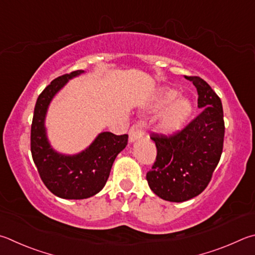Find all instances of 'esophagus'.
<instances>
[{
  "label": "esophagus",
  "mask_w": 255,
  "mask_h": 255,
  "mask_svg": "<svg viewBox=\"0 0 255 255\" xmlns=\"http://www.w3.org/2000/svg\"><path fill=\"white\" fill-rule=\"evenodd\" d=\"M143 135H145L143 124L137 123L136 125H133V126L130 128V130H129V142H133L138 139H140Z\"/></svg>",
  "instance_id": "34e87169"
}]
</instances>
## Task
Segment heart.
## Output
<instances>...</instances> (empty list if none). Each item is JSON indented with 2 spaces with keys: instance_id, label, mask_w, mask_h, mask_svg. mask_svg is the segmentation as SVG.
I'll use <instances>...</instances> for the list:
<instances>
[{
  "instance_id": "heart-1",
  "label": "heart",
  "mask_w": 255,
  "mask_h": 255,
  "mask_svg": "<svg viewBox=\"0 0 255 255\" xmlns=\"http://www.w3.org/2000/svg\"><path fill=\"white\" fill-rule=\"evenodd\" d=\"M177 97L178 91L172 88H163L157 96L155 108H165L158 119L157 129L165 136H172L182 130L192 115L191 101Z\"/></svg>"
}]
</instances>
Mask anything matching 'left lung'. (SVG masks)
<instances>
[{
  "label": "left lung",
  "instance_id": "left-lung-1",
  "mask_svg": "<svg viewBox=\"0 0 255 255\" xmlns=\"http://www.w3.org/2000/svg\"><path fill=\"white\" fill-rule=\"evenodd\" d=\"M187 79L196 88L202 112L173 136L152 133L157 156L146 175L157 196L176 203L191 200L206 188L220 161L225 131L220 97L202 78Z\"/></svg>",
  "mask_w": 255,
  "mask_h": 255
}]
</instances>
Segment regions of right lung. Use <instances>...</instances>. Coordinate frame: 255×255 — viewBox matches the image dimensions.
I'll use <instances>...</instances> for the list:
<instances>
[{
  "instance_id": "obj_1",
  "label": "right lung",
  "mask_w": 255,
  "mask_h": 255,
  "mask_svg": "<svg viewBox=\"0 0 255 255\" xmlns=\"http://www.w3.org/2000/svg\"><path fill=\"white\" fill-rule=\"evenodd\" d=\"M85 73L73 71L54 79L36 100L31 126V152L40 177L55 196L83 200L96 195L107 183L116 157L126 147L128 135L100 132L85 150L66 155L53 149L48 139L45 117L54 96L72 78Z\"/></svg>"
}]
</instances>
